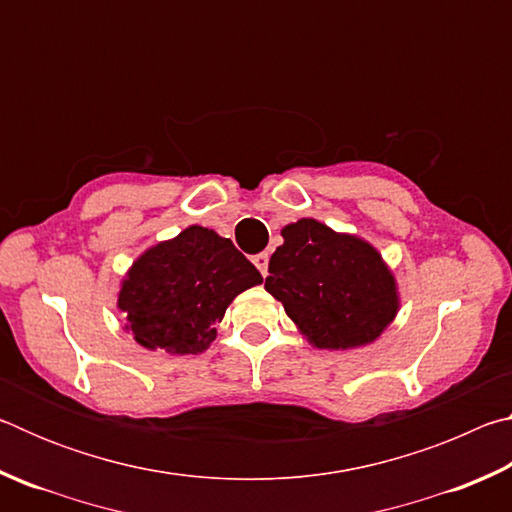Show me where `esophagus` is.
Returning <instances> with one entry per match:
<instances>
[{"label": "esophagus", "mask_w": 512, "mask_h": 512, "mask_svg": "<svg viewBox=\"0 0 512 512\" xmlns=\"http://www.w3.org/2000/svg\"><path fill=\"white\" fill-rule=\"evenodd\" d=\"M253 264L259 268V273H262L264 277L268 275V253H259L253 257Z\"/></svg>", "instance_id": "esophagus-1"}]
</instances>
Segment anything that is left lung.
<instances>
[{
	"label": "left lung",
	"mask_w": 512,
	"mask_h": 512,
	"mask_svg": "<svg viewBox=\"0 0 512 512\" xmlns=\"http://www.w3.org/2000/svg\"><path fill=\"white\" fill-rule=\"evenodd\" d=\"M264 289L284 305L314 348H361L393 323L400 296L393 273L368 241L316 219L282 228Z\"/></svg>",
	"instance_id": "left-lung-1"
}]
</instances>
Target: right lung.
I'll return each instance as SVG.
<instances>
[{"label": "right lung", "instance_id": "1", "mask_svg": "<svg viewBox=\"0 0 512 512\" xmlns=\"http://www.w3.org/2000/svg\"><path fill=\"white\" fill-rule=\"evenodd\" d=\"M255 284L262 275L230 239L189 225L135 259L117 307L142 348L198 354L216 339L230 302Z\"/></svg>", "mask_w": 512, "mask_h": 512}]
</instances>
